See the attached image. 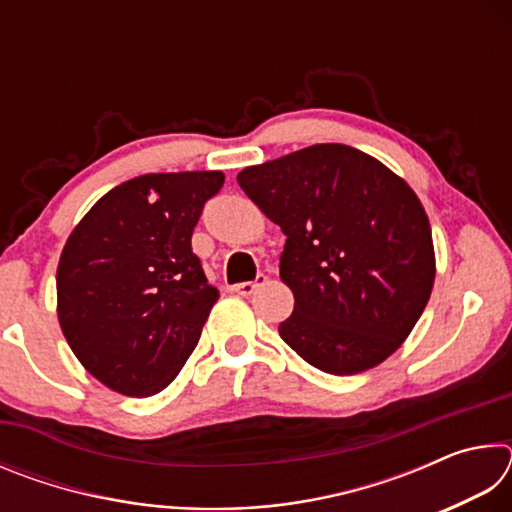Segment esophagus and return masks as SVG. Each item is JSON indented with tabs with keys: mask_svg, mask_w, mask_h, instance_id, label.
Masks as SVG:
<instances>
[{
	"mask_svg": "<svg viewBox=\"0 0 512 512\" xmlns=\"http://www.w3.org/2000/svg\"><path fill=\"white\" fill-rule=\"evenodd\" d=\"M266 280L268 277L264 275V273H259L255 280H250V282H239V284H235V291L239 293V296H253V293L262 287V284H266Z\"/></svg>",
	"mask_w": 512,
	"mask_h": 512,
	"instance_id": "34e87169",
	"label": "esophagus"
}]
</instances>
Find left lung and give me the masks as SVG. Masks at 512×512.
I'll list each match as a JSON object with an SVG mask.
<instances>
[{
	"label": "left lung",
	"mask_w": 512,
	"mask_h": 512,
	"mask_svg": "<svg viewBox=\"0 0 512 512\" xmlns=\"http://www.w3.org/2000/svg\"><path fill=\"white\" fill-rule=\"evenodd\" d=\"M237 183L287 235L280 277L296 305L280 323L284 343L329 375L391 357L436 277L429 219L413 189L345 144L248 167Z\"/></svg>",
	"instance_id": "obj_1"
}]
</instances>
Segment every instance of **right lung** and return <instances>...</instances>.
I'll list each match as a JSON object with an SVG mask.
<instances>
[{"instance_id": "1", "label": "right lung", "mask_w": 512, "mask_h": 512, "mask_svg": "<svg viewBox=\"0 0 512 512\" xmlns=\"http://www.w3.org/2000/svg\"><path fill=\"white\" fill-rule=\"evenodd\" d=\"M221 171L146 173L101 198L60 255L58 320L69 348L112 391L167 388L201 339L219 291L192 232Z\"/></svg>"}]
</instances>
